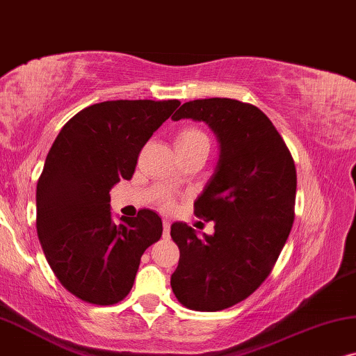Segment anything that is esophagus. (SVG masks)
I'll return each instance as SVG.
<instances>
[{"label":"esophagus","instance_id":"34e87169","mask_svg":"<svg viewBox=\"0 0 356 356\" xmlns=\"http://www.w3.org/2000/svg\"><path fill=\"white\" fill-rule=\"evenodd\" d=\"M169 233H170V222L168 220L163 221V236L164 238H169Z\"/></svg>","mask_w":356,"mask_h":356}]
</instances>
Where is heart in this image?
<instances>
[{"label": "heart", "mask_w": 356, "mask_h": 356, "mask_svg": "<svg viewBox=\"0 0 356 356\" xmlns=\"http://www.w3.org/2000/svg\"><path fill=\"white\" fill-rule=\"evenodd\" d=\"M200 145H208L210 146V141H208V136L203 134L202 130L195 129V127H186L175 135L174 140V146L175 151H181V149H191L195 148V146ZM170 207V205H168Z\"/></svg>", "instance_id": "obj_1"}]
</instances>
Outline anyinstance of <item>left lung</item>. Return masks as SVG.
<instances>
[{
  "label": "left lung",
  "mask_w": 356,
  "mask_h": 356,
  "mask_svg": "<svg viewBox=\"0 0 356 356\" xmlns=\"http://www.w3.org/2000/svg\"><path fill=\"white\" fill-rule=\"evenodd\" d=\"M181 118L210 127L220 158L193 203L198 218L215 222V233L198 238L186 222H172L181 259L170 286L188 309L221 311L262 285L286 243L295 220V161L270 118L250 104L197 99L172 115Z\"/></svg>",
  "instance_id": "obj_1"
}]
</instances>
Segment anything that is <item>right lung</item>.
Wrapping results in <instances>:
<instances>
[{"label":"right lung","mask_w":356,"mask_h":356,"mask_svg":"<svg viewBox=\"0 0 356 356\" xmlns=\"http://www.w3.org/2000/svg\"><path fill=\"white\" fill-rule=\"evenodd\" d=\"M179 101H106L65 123L37 182V234L61 285L79 300L115 305L129 295L141 255L163 234L158 213L111 211V188L130 181L136 159Z\"/></svg>","instance_id":"right-lung-1"}]
</instances>
